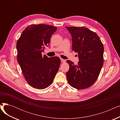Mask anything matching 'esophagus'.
I'll return each mask as SVG.
<instances>
[{"label":"esophagus","instance_id":"34e87169","mask_svg":"<svg viewBox=\"0 0 120 120\" xmlns=\"http://www.w3.org/2000/svg\"><path fill=\"white\" fill-rule=\"evenodd\" d=\"M61 62H66V60L63 59H61Z\"/></svg>","mask_w":120,"mask_h":120}]
</instances>
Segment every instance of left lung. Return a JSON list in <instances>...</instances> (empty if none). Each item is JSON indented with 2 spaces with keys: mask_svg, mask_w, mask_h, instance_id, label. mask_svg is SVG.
Here are the masks:
<instances>
[{
  "mask_svg": "<svg viewBox=\"0 0 120 120\" xmlns=\"http://www.w3.org/2000/svg\"><path fill=\"white\" fill-rule=\"evenodd\" d=\"M71 34L72 49L78 53L77 65L68 60V83L77 90H84L95 82L104 63V46L99 36L85 27H66Z\"/></svg>",
  "mask_w": 120,
  "mask_h": 120,
  "instance_id": "left-lung-1",
  "label": "left lung"
}]
</instances>
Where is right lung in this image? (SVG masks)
Wrapping results in <instances>:
<instances>
[{
    "mask_svg": "<svg viewBox=\"0 0 120 120\" xmlns=\"http://www.w3.org/2000/svg\"><path fill=\"white\" fill-rule=\"evenodd\" d=\"M56 30L51 25L31 24L22 31L17 41L18 63L25 79L35 89L49 86L59 70L61 60L58 57L42 54Z\"/></svg>",
    "mask_w": 120,
    "mask_h": 120,
    "instance_id": "add662e5",
    "label": "right lung"
}]
</instances>
